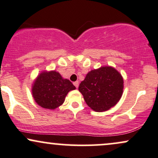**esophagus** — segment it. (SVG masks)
<instances>
[{"mask_svg":"<svg viewBox=\"0 0 158 158\" xmlns=\"http://www.w3.org/2000/svg\"><path fill=\"white\" fill-rule=\"evenodd\" d=\"M73 85H74V86L76 87V88H78V87H79V81H74L73 82Z\"/></svg>","mask_w":158,"mask_h":158,"instance_id":"esophagus-1","label":"esophagus"}]
</instances>
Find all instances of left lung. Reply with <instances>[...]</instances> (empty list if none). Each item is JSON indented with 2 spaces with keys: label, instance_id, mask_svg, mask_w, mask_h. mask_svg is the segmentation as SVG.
<instances>
[{
  "label": "left lung",
  "instance_id": "8db88e82",
  "mask_svg": "<svg viewBox=\"0 0 158 158\" xmlns=\"http://www.w3.org/2000/svg\"><path fill=\"white\" fill-rule=\"evenodd\" d=\"M79 90L91 109L106 111L115 106L122 97L123 77L112 67H101L88 72L79 85Z\"/></svg>",
  "mask_w": 158,
  "mask_h": 158
}]
</instances>
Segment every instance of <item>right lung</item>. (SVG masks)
<instances>
[{
  "label": "right lung",
  "mask_w": 158,
  "mask_h": 158,
  "mask_svg": "<svg viewBox=\"0 0 158 158\" xmlns=\"http://www.w3.org/2000/svg\"><path fill=\"white\" fill-rule=\"evenodd\" d=\"M75 89L71 81L63 79L59 72L52 70L38 76L32 85V94L39 106L53 110L63 104L69 91Z\"/></svg>",
  "instance_id": "right-lung-1"
}]
</instances>
